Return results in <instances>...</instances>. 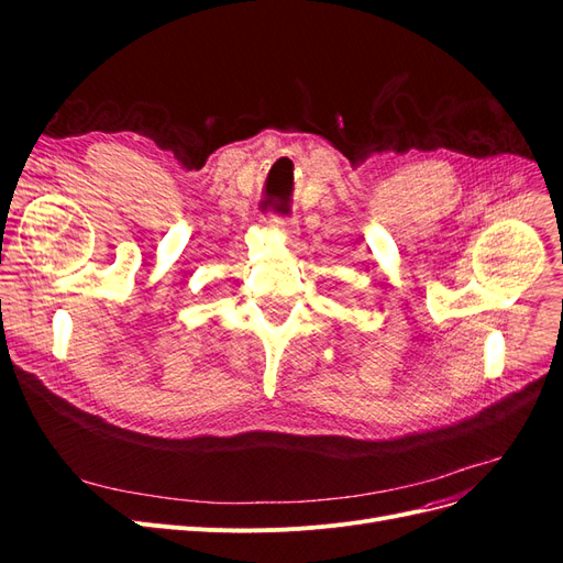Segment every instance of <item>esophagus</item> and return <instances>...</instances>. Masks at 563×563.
Segmentation results:
<instances>
[{"label":"esophagus","mask_w":563,"mask_h":563,"mask_svg":"<svg viewBox=\"0 0 563 563\" xmlns=\"http://www.w3.org/2000/svg\"><path fill=\"white\" fill-rule=\"evenodd\" d=\"M267 223L284 232L286 236H296L298 234V223L291 218V216H279V213H267Z\"/></svg>","instance_id":"obj_1"}]
</instances>
